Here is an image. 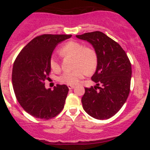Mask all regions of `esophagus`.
<instances>
[{"label": "esophagus", "instance_id": "1", "mask_svg": "<svg viewBox=\"0 0 150 150\" xmlns=\"http://www.w3.org/2000/svg\"><path fill=\"white\" fill-rule=\"evenodd\" d=\"M68 88H69V90H71V89H73L74 88H75V86H70V85H69V86H68Z\"/></svg>", "mask_w": 150, "mask_h": 150}]
</instances>
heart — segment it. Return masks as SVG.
<instances>
[{
  "label": "heart",
  "instance_id": "obj_1",
  "mask_svg": "<svg viewBox=\"0 0 150 150\" xmlns=\"http://www.w3.org/2000/svg\"><path fill=\"white\" fill-rule=\"evenodd\" d=\"M60 54L63 56L70 55L75 57V67L72 71L64 72L59 80L62 83L75 86L84 78L86 73H92L96 70L98 65V56L94 49L85 47L82 43L77 41H68L60 49ZM50 66L54 72L60 70L59 62L55 55L50 59Z\"/></svg>",
  "mask_w": 150,
  "mask_h": 150
}]
</instances>
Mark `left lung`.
Here are the masks:
<instances>
[{
  "label": "left lung",
  "mask_w": 150,
  "mask_h": 150,
  "mask_svg": "<svg viewBox=\"0 0 150 150\" xmlns=\"http://www.w3.org/2000/svg\"><path fill=\"white\" fill-rule=\"evenodd\" d=\"M76 37L90 43L98 56L97 67L91 77L96 86L85 88L81 99L83 107L98 120L110 118L120 110L129 94L132 73L129 59L117 42L102 32L86 33Z\"/></svg>",
  "instance_id": "8db88e82"
}]
</instances>
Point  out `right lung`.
<instances>
[{
	"label": "right lung",
	"mask_w": 150,
	"mask_h": 150,
	"mask_svg": "<svg viewBox=\"0 0 150 150\" xmlns=\"http://www.w3.org/2000/svg\"><path fill=\"white\" fill-rule=\"evenodd\" d=\"M71 35L44 34L33 38L23 48L13 63L12 84L19 104L36 118L49 120L61 112L68 88L59 85L46 89L45 81L51 72L50 59L54 48Z\"/></svg>",
	"instance_id": "add662e5"
}]
</instances>
